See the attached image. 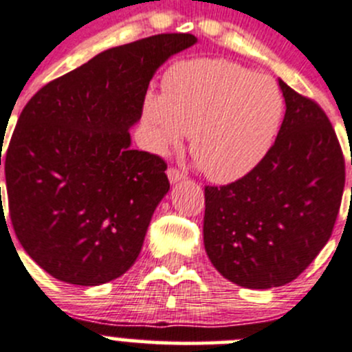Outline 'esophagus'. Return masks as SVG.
Masks as SVG:
<instances>
[{"instance_id": "34e87169", "label": "esophagus", "mask_w": 352, "mask_h": 352, "mask_svg": "<svg viewBox=\"0 0 352 352\" xmlns=\"http://www.w3.org/2000/svg\"><path fill=\"white\" fill-rule=\"evenodd\" d=\"M168 177H169V181H171V183H177V181H183L186 176H184L183 171H179V169L169 168L168 169Z\"/></svg>"}]
</instances>
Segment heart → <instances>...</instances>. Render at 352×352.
Wrapping results in <instances>:
<instances>
[{
	"label": "heart",
	"instance_id": "b5f03b06",
	"mask_svg": "<svg viewBox=\"0 0 352 352\" xmlns=\"http://www.w3.org/2000/svg\"><path fill=\"white\" fill-rule=\"evenodd\" d=\"M283 114L284 97L270 76L212 58L173 65L162 96L148 94L144 102L152 151L166 154L191 133V154L217 183L239 179L265 159Z\"/></svg>",
	"mask_w": 352,
	"mask_h": 352
}]
</instances>
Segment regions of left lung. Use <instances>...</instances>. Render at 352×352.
Wrapping results in <instances>:
<instances>
[{"mask_svg": "<svg viewBox=\"0 0 352 352\" xmlns=\"http://www.w3.org/2000/svg\"><path fill=\"white\" fill-rule=\"evenodd\" d=\"M279 87L286 114L265 159L234 183L205 186V252L221 276L248 289L284 286L315 260L346 183L327 114L283 80Z\"/></svg>", "mask_w": 352, "mask_h": 352, "instance_id": "1", "label": "left lung"}]
</instances>
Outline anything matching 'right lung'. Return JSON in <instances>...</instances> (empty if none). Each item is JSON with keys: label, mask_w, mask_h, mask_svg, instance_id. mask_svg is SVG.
Segmentation results:
<instances>
[{"label": "right lung", "mask_w": 352, "mask_h": 352, "mask_svg": "<svg viewBox=\"0 0 352 352\" xmlns=\"http://www.w3.org/2000/svg\"><path fill=\"white\" fill-rule=\"evenodd\" d=\"M195 43L159 34L107 50L23 107L5 152L8 214L20 245L54 279L99 286L137 260L169 179L164 159L130 147V128L155 69Z\"/></svg>", "instance_id": "1"}]
</instances>
